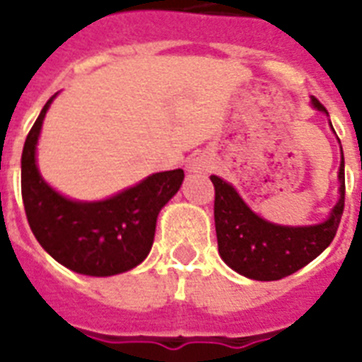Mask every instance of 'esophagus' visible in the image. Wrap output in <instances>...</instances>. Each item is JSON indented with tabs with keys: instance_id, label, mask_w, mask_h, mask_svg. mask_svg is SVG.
Listing matches in <instances>:
<instances>
[{
	"instance_id": "1",
	"label": "esophagus",
	"mask_w": 362,
	"mask_h": 362,
	"mask_svg": "<svg viewBox=\"0 0 362 362\" xmlns=\"http://www.w3.org/2000/svg\"><path fill=\"white\" fill-rule=\"evenodd\" d=\"M210 163L206 161V159H195L192 163V169L193 170H209Z\"/></svg>"
}]
</instances>
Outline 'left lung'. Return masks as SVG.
I'll return each instance as SVG.
<instances>
[{"mask_svg":"<svg viewBox=\"0 0 362 362\" xmlns=\"http://www.w3.org/2000/svg\"><path fill=\"white\" fill-rule=\"evenodd\" d=\"M312 105L329 115L315 98H312ZM210 180L216 189L214 221L221 259L238 274L252 280H281L306 267L331 244L342 220L346 199L344 153L338 170L340 199L331 210V216L317 226L287 227L270 223L242 201L231 184L214 175Z\"/></svg>","mask_w":362,"mask_h":362,"instance_id":"1","label":"left lung"}]
</instances>
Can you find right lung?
Instances as JSON below:
<instances>
[{"label":"right lung","instance_id":"1","mask_svg":"<svg viewBox=\"0 0 362 362\" xmlns=\"http://www.w3.org/2000/svg\"><path fill=\"white\" fill-rule=\"evenodd\" d=\"M25 139L22 152V201L37 242L58 263L78 274L115 276L144 261L156 235L159 210L184 180V170L156 173L115 197L82 203L59 195L39 175L37 139L48 107Z\"/></svg>","mask_w":362,"mask_h":362}]
</instances>
